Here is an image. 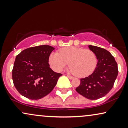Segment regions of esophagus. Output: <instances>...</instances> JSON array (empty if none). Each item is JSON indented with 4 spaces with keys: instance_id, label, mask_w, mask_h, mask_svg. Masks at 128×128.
<instances>
[{
    "instance_id": "esophagus-1",
    "label": "esophagus",
    "mask_w": 128,
    "mask_h": 128,
    "mask_svg": "<svg viewBox=\"0 0 128 128\" xmlns=\"http://www.w3.org/2000/svg\"><path fill=\"white\" fill-rule=\"evenodd\" d=\"M67 76L68 77V78L70 79V80H72V79H74V77L71 76V75H67Z\"/></svg>"
}]
</instances>
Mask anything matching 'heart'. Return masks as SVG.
Masks as SVG:
<instances>
[{
    "label": "heart",
    "mask_w": 128,
    "mask_h": 128,
    "mask_svg": "<svg viewBox=\"0 0 128 128\" xmlns=\"http://www.w3.org/2000/svg\"><path fill=\"white\" fill-rule=\"evenodd\" d=\"M69 70L79 77H85L95 70L97 59L91 50L71 46L64 47L59 53L52 52L48 57V63L53 70L60 72L68 64Z\"/></svg>",
    "instance_id": "1"
}]
</instances>
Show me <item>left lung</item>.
Returning a JSON list of instances; mask_svg holds the SVG:
<instances>
[{
  "label": "left lung",
  "mask_w": 128,
  "mask_h": 128,
  "mask_svg": "<svg viewBox=\"0 0 128 128\" xmlns=\"http://www.w3.org/2000/svg\"><path fill=\"white\" fill-rule=\"evenodd\" d=\"M95 53L97 64L92 74L81 78L77 92L90 100H97L111 90L118 75V64L114 58L108 50L95 46H88Z\"/></svg>",
  "instance_id": "left-lung-1"
}]
</instances>
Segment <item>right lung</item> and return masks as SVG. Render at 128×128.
<instances>
[{
	"instance_id": "right-lung-1",
	"label": "right lung",
	"mask_w": 128,
	"mask_h": 128,
	"mask_svg": "<svg viewBox=\"0 0 128 128\" xmlns=\"http://www.w3.org/2000/svg\"><path fill=\"white\" fill-rule=\"evenodd\" d=\"M54 47L42 45L24 50L16 57L12 80L17 91L25 97L38 100L53 90L62 74L53 71L48 57Z\"/></svg>"
}]
</instances>
